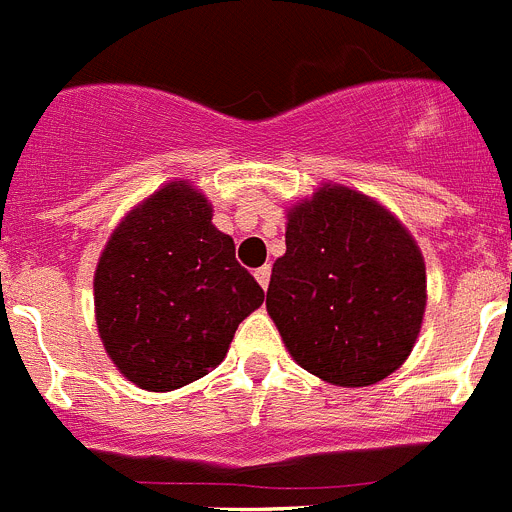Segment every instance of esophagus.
<instances>
[{
	"mask_svg": "<svg viewBox=\"0 0 512 512\" xmlns=\"http://www.w3.org/2000/svg\"><path fill=\"white\" fill-rule=\"evenodd\" d=\"M255 280L260 283V288L265 290L270 285V265H262L255 270Z\"/></svg>",
	"mask_w": 512,
	"mask_h": 512,
	"instance_id": "obj_1",
	"label": "esophagus"
}]
</instances>
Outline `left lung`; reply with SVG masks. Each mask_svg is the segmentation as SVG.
I'll return each mask as SVG.
<instances>
[{"label": "left lung", "instance_id": "left-lung-1", "mask_svg": "<svg viewBox=\"0 0 512 512\" xmlns=\"http://www.w3.org/2000/svg\"><path fill=\"white\" fill-rule=\"evenodd\" d=\"M426 311V265L385 206L321 186L288 211L267 313L290 357L331 385L365 388L403 365Z\"/></svg>", "mask_w": 512, "mask_h": 512}]
</instances>
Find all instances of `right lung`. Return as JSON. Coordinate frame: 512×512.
<instances>
[{
  "label": "right lung",
  "instance_id": "1",
  "mask_svg": "<svg viewBox=\"0 0 512 512\" xmlns=\"http://www.w3.org/2000/svg\"><path fill=\"white\" fill-rule=\"evenodd\" d=\"M265 293L211 224V204L173 181L124 216L94 273L104 349L137 388L168 393L214 370Z\"/></svg>",
  "mask_w": 512,
  "mask_h": 512
}]
</instances>
